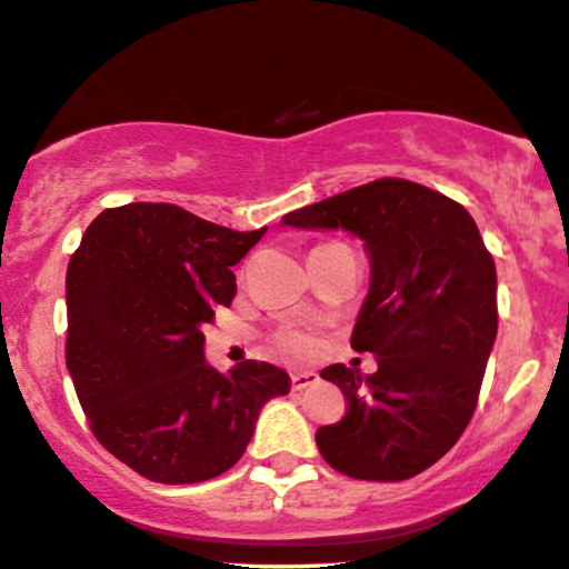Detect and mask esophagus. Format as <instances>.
<instances>
[{
    "label": "esophagus",
    "instance_id": "34e87169",
    "mask_svg": "<svg viewBox=\"0 0 569 569\" xmlns=\"http://www.w3.org/2000/svg\"><path fill=\"white\" fill-rule=\"evenodd\" d=\"M290 377H292V388H296V390H306V388H311V385L319 382L317 371H308V369L292 371Z\"/></svg>",
    "mask_w": 569,
    "mask_h": 569
}]
</instances>
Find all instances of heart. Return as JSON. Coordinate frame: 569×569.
<instances>
[{
    "label": "heart",
    "mask_w": 569,
    "mask_h": 569,
    "mask_svg": "<svg viewBox=\"0 0 569 569\" xmlns=\"http://www.w3.org/2000/svg\"><path fill=\"white\" fill-rule=\"evenodd\" d=\"M284 346L290 350H296V353H306V350L311 348V340H308L306 335H287Z\"/></svg>",
    "instance_id": "b5f03b06"
}]
</instances>
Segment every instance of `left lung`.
<instances>
[{
	"label": "left lung",
	"mask_w": 569,
	"mask_h": 569,
	"mask_svg": "<svg viewBox=\"0 0 569 569\" xmlns=\"http://www.w3.org/2000/svg\"><path fill=\"white\" fill-rule=\"evenodd\" d=\"M342 229L369 256V292L350 346L377 356L375 375L321 369L348 401L319 427L327 465L356 480L396 482L453 448L478 406L499 329L496 263L459 202L406 179H377L282 219Z\"/></svg>",
	"instance_id": "8db88e82"
}]
</instances>
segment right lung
I'll list each match as a JSON object with an SVG mask.
<instances>
[{
    "label": "right lung",
    "instance_id": "1",
    "mask_svg": "<svg viewBox=\"0 0 569 569\" xmlns=\"http://www.w3.org/2000/svg\"><path fill=\"white\" fill-rule=\"evenodd\" d=\"M266 234L210 223L168 202L108 208L68 263L66 363L91 432L147 480L184 486L240 461L266 401L290 375L206 361L216 306L237 292L231 266Z\"/></svg>",
    "mask_w": 569,
    "mask_h": 569
}]
</instances>
